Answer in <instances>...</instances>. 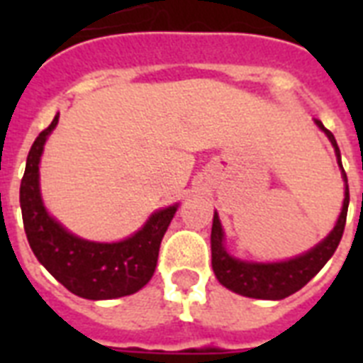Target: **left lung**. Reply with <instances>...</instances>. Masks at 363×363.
<instances>
[{
	"label": "left lung",
	"instance_id": "1",
	"mask_svg": "<svg viewBox=\"0 0 363 363\" xmlns=\"http://www.w3.org/2000/svg\"><path fill=\"white\" fill-rule=\"evenodd\" d=\"M332 141L337 162L341 165V154L335 137L330 130L324 128L320 121H315ZM341 173L347 182V173L341 165ZM347 211H349V184H345V201L343 211L339 215V220L332 233L322 242H318L309 252L301 254L298 258L277 262V264H248L241 259L232 258L224 248V232H222L220 220L215 213L213 218V230H211V252H213V271L222 286L230 288L232 292L256 299H284L298 292L326 265V262L333 256L339 241L343 238L345 222H347Z\"/></svg>",
	"mask_w": 363,
	"mask_h": 363
}]
</instances>
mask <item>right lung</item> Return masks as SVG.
Masks as SVG:
<instances>
[{"instance_id":"add662e5","label":"right lung","mask_w":363,"mask_h":363,"mask_svg":"<svg viewBox=\"0 0 363 363\" xmlns=\"http://www.w3.org/2000/svg\"><path fill=\"white\" fill-rule=\"evenodd\" d=\"M56 124L58 115L33 141L20 182L22 220L31 250L45 269L75 296L113 299L135 294L152 279L160 242L175 215L177 205L154 213L135 235L121 242H92L75 238L48 216L39 194L43 145Z\"/></svg>"}]
</instances>
